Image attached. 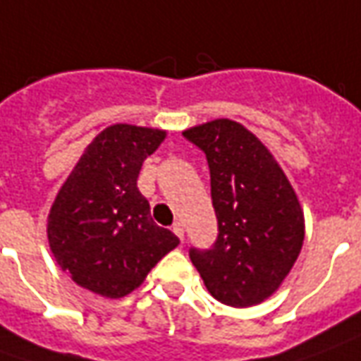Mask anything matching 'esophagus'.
Returning a JSON list of instances; mask_svg holds the SVG:
<instances>
[{"label":"esophagus","instance_id":"obj_1","mask_svg":"<svg viewBox=\"0 0 361 361\" xmlns=\"http://www.w3.org/2000/svg\"><path fill=\"white\" fill-rule=\"evenodd\" d=\"M172 231H173V234H176V236L180 238V240H183V224H181V223H173Z\"/></svg>","mask_w":361,"mask_h":361}]
</instances>
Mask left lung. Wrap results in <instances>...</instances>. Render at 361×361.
Here are the masks:
<instances>
[{"label": "left lung", "instance_id": "1", "mask_svg": "<svg viewBox=\"0 0 361 361\" xmlns=\"http://www.w3.org/2000/svg\"><path fill=\"white\" fill-rule=\"evenodd\" d=\"M205 154L219 234L189 258L216 301L262 303L286 279L301 252L305 221L291 183L250 130L216 119L183 133Z\"/></svg>", "mask_w": 361, "mask_h": 361}]
</instances>
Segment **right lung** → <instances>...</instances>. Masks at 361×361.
<instances>
[{
  "label": "right lung",
  "mask_w": 361,
  "mask_h": 361,
  "mask_svg": "<svg viewBox=\"0 0 361 361\" xmlns=\"http://www.w3.org/2000/svg\"><path fill=\"white\" fill-rule=\"evenodd\" d=\"M164 137L158 128L107 127L58 191L49 215L50 250L80 287L125 297L180 244L152 221L150 203L137 188L142 162Z\"/></svg>",
  "instance_id": "add662e5"
}]
</instances>
